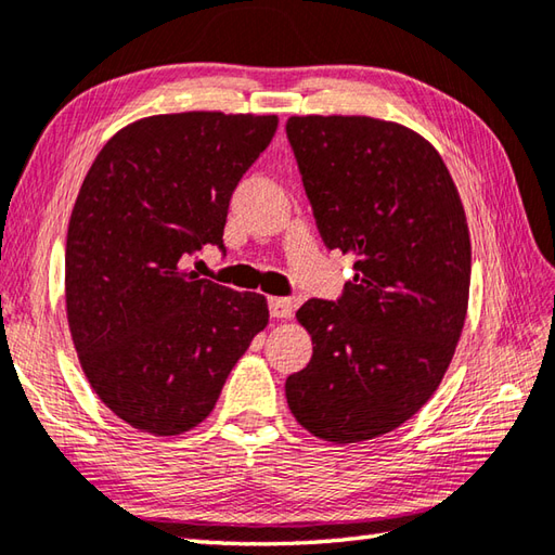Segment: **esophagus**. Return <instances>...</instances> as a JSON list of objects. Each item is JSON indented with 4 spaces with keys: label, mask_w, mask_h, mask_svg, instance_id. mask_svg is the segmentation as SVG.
Listing matches in <instances>:
<instances>
[{
    "label": "esophagus",
    "mask_w": 555,
    "mask_h": 555,
    "mask_svg": "<svg viewBox=\"0 0 555 555\" xmlns=\"http://www.w3.org/2000/svg\"><path fill=\"white\" fill-rule=\"evenodd\" d=\"M293 308H296V302H293L291 298H269V314L271 318H291L293 314Z\"/></svg>",
    "instance_id": "obj_1"
}]
</instances>
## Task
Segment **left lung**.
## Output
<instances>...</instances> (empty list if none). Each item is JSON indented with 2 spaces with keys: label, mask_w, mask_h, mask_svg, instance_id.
<instances>
[{
  "label": "left lung",
  "mask_w": 555,
  "mask_h": 555,
  "mask_svg": "<svg viewBox=\"0 0 555 555\" xmlns=\"http://www.w3.org/2000/svg\"><path fill=\"white\" fill-rule=\"evenodd\" d=\"M286 134L324 245L356 257L339 298L296 314L312 358L286 399L312 436L371 440L414 416L448 371L469 302V225L440 154L406 127L306 115Z\"/></svg>",
  "instance_id": "1"
}]
</instances>
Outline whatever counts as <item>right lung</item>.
Returning a JSON list of instances; mask_svg holds the SVG:
<instances>
[{
    "mask_svg": "<svg viewBox=\"0 0 555 555\" xmlns=\"http://www.w3.org/2000/svg\"><path fill=\"white\" fill-rule=\"evenodd\" d=\"M276 127V115L144 117L86 172L64 255L69 332L95 395L132 428L197 426L267 327L264 296L197 279L182 262L204 245L223 253L233 190Z\"/></svg>",
    "mask_w": 555,
    "mask_h": 555,
    "instance_id": "add662e5",
    "label": "right lung"
}]
</instances>
